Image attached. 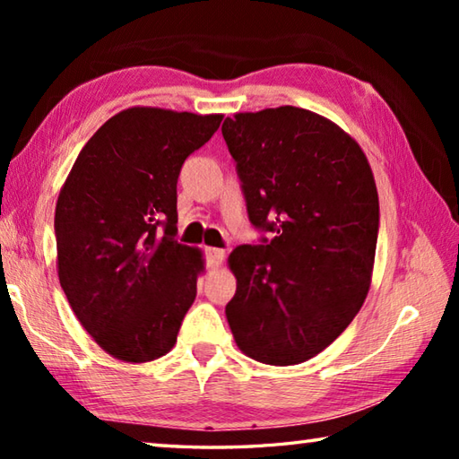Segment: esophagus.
<instances>
[{"label":"esophagus","instance_id":"obj_1","mask_svg":"<svg viewBox=\"0 0 459 459\" xmlns=\"http://www.w3.org/2000/svg\"><path fill=\"white\" fill-rule=\"evenodd\" d=\"M206 261H208V267L211 269H219L224 261V251L222 248H214V247H208L206 248Z\"/></svg>","mask_w":459,"mask_h":459}]
</instances>
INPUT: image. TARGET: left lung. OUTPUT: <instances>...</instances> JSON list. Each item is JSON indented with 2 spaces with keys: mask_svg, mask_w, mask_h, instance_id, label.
<instances>
[{
  "mask_svg": "<svg viewBox=\"0 0 459 459\" xmlns=\"http://www.w3.org/2000/svg\"><path fill=\"white\" fill-rule=\"evenodd\" d=\"M248 221L273 232L229 257L237 293L227 320L240 352L271 367L328 348L367 299L378 238V192L356 139L299 107L224 119Z\"/></svg>",
  "mask_w": 459,
  "mask_h": 459,
  "instance_id": "left-lung-1",
  "label": "left lung"
}]
</instances>
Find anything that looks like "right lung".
<instances>
[{
  "instance_id": "1",
  "label": "right lung",
  "mask_w": 459,
  "mask_h": 459,
  "mask_svg": "<svg viewBox=\"0 0 459 459\" xmlns=\"http://www.w3.org/2000/svg\"><path fill=\"white\" fill-rule=\"evenodd\" d=\"M221 121L216 113L126 108L89 139L62 186L54 214L60 285L113 359L139 364L168 354L196 299L204 257L174 238L176 184Z\"/></svg>"
}]
</instances>
